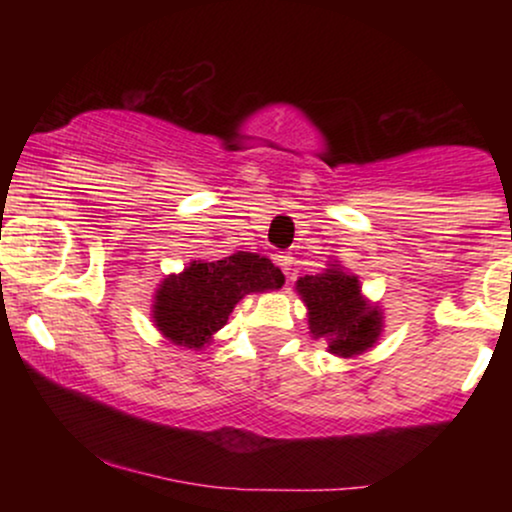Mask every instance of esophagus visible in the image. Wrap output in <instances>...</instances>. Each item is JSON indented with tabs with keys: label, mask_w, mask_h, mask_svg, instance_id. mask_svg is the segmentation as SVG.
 Returning a JSON list of instances; mask_svg holds the SVG:
<instances>
[{
	"label": "esophagus",
	"mask_w": 512,
	"mask_h": 512,
	"mask_svg": "<svg viewBox=\"0 0 512 512\" xmlns=\"http://www.w3.org/2000/svg\"><path fill=\"white\" fill-rule=\"evenodd\" d=\"M274 260H276V264H279V267H281V272H284V274H291L293 257L289 255V252H281V255H276Z\"/></svg>",
	"instance_id": "obj_1"
}]
</instances>
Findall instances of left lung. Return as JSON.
I'll list each match as a JSON object with an SVG mask.
<instances>
[{
  "label": "left lung",
  "mask_w": 512,
  "mask_h": 512,
  "mask_svg": "<svg viewBox=\"0 0 512 512\" xmlns=\"http://www.w3.org/2000/svg\"><path fill=\"white\" fill-rule=\"evenodd\" d=\"M296 293L308 308L310 334L327 342L330 354L354 358L378 344L385 327L383 310L363 296L358 276L339 262L327 264L320 274L301 276Z\"/></svg>",
  "instance_id": "8db88e82"
}]
</instances>
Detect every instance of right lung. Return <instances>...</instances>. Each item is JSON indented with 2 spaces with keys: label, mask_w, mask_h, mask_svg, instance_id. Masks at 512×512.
I'll use <instances>...</instances> for the list:
<instances>
[{
  "label": "right lung",
  "mask_w": 512,
  "mask_h": 512,
  "mask_svg": "<svg viewBox=\"0 0 512 512\" xmlns=\"http://www.w3.org/2000/svg\"><path fill=\"white\" fill-rule=\"evenodd\" d=\"M281 286V269L257 252H236L214 262L192 260L158 284L151 320L168 342L202 351L245 296L279 291Z\"/></svg>",
  "instance_id": "right-lung-1"
}]
</instances>
